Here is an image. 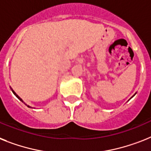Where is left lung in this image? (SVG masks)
<instances>
[{
	"mask_svg": "<svg viewBox=\"0 0 151 151\" xmlns=\"http://www.w3.org/2000/svg\"><path fill=\"white\" fill-rule=\"evenodd\" d=\"M134 95H135V94H134Z\"/></svg>",
	"mask_w": 151,
	"mask_h": 151,
	"instance_id": "8db88e82",
	"label": "left lung"
}]
</instances>
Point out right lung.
<instances>
[{
	"instance_id": "obj_1",
	"label": "right lung",
	"mask_w": 151,
	"mask_h": 151,
	"mask_svg": "<svg viewBox=\"0 0 151 151\" xmlns=\"http://www.w3.org/2000/svg\"><path fill=\"white\" fill-rule=\"evenodd\" d=\"M11 90H12V92H13V93H14V95H15V96H17V98H18V99H20V100L22 101V102H23V100H22V99H21V98H20V97H19V96H17V94H16V93H15V92H14V90H13V89H11ZM28 107H30V108H32V107H31V106H28Z\"/></svg>"
}]
</instances>
